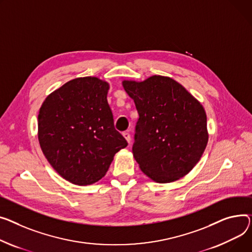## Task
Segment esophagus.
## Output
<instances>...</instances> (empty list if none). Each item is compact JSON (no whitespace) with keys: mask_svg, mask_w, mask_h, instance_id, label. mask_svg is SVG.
I'll list each match as a JSON object with an SVG mask.
<instances>
[{"mask_svg":"<svg viewBox=\"0 0 252 252\" xmlns=\"http://www.w3.org/2000/svg\"><path fill=\"white\" fill-rule=\"evenodd\" d=\"M123 136H124V138L126 140V142H127V143H129V142H130V135H129V133H128L127 131L123 132Z\"/></svg>","mask_w":252,"mask_h":252,"instance_id":"1","label":"esophagus"}]
</instances>
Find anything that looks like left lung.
I'll use <instances>...</instances> for the list:
<instances>
[{
    "label": "left lung",
    "mask_w": 252,
    "mask_h": 252,
    "mask_svg": "<svg viewBox=\"0 0 252 252\" xmlns=\"http://www.w3.org/2000/svg\"><path fill=\"white\" fill-rule=\"evenodd\" d=\"M123 86L140 116L132 154L141 170L159 183L186 176L199 161L209 141L203 105L169 77L125 80Z\"/></svg>",
    "instance_id": "1"
}]
</instances>
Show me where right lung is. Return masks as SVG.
I'll list each match as a JSON object with an SVG mask.
<instances>
[{
	"label": "right lung",
	"mask_w": 252,
	"mask_h": 252,
	"mask_svg": "<svg viewBox=\"0 0 252 252\" xmlns=\"http://www.w3.org/2000/svg\"><path fill=\"white\" fill-rule=\"evenodd\" d=\"M109 84L97 77L76 78L43 101L38 141L53 168L76 186H89L107 172L127 142L114 128L107 102Z\"/></svg>",
	"instance_id": "right-lung-1"
}]
</instances>
